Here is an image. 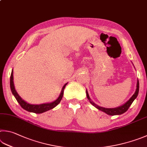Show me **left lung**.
<instances>
[{
	"label": "left lung",
	"instance_id": "left-lung-1",
	"mask_svg": "<svg viewBox=\"0 0 147 147\" xmlns=\"http://www.w3.org/2000/svg\"><path fill=\"white\" fill-rule=\"evenodd\" d=\"M139 88H140V85H139V81L138 80L137 85H136V90L134 94H133L132 96V97L130 98L126 103H124L123 105L118 107H116V108H105V107H100L99 105H98L97 104H96L95 103L93 102V101L91 100V99H90L89 97V93H88L87 90H86V94H87V99L89 100V102L91 103L93 106L95 107L96 108L98 109V110L103 112V113H106L107 114H108V115H111V116L120 115V114H122L124 113H125V112L129 109V107L131 105V104L132 103L133 101H134L136 98H137L139 93Z\"/></svg>",
	"mask_w": 147,
	"mask_h": 147
}]
</instances>
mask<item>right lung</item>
<instances>
[{
	"label": "right lung",
	"instance_id": "right-lung-1",
	"mask_svg": "<svg viewBox=\"0 0 147 147\" xmlns=\"http://www.w3.org/2000/svg\"><path fill=\"white\" fill-rule=\"evenodd\" d=\"M67 84V83L63 85L61 92L59 95V96L57 100H55L54 101L51 103H42V104H30L28 103L27 101L24 100L22 98H21L19 94H18L17 90H15L14 82H13V71L12 70L11 74L10 76V88L11 90L12 94L14 96L16 100L18 101V103L20 104V105L22 107V108L24 109V110L27 111L30 113H34L36 114H41L43 113L44 112H46L49 110H51L53 108H55L56 106L58 105L60 103V101L62 100V98L63 97V90H64L65 87L66 85Z\"/></svg>",
	"mask_w": 147,
	"mask_h": 147
}]
</instances>
